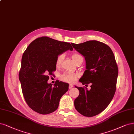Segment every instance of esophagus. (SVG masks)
<instances>
[{
    "label": "esophagus",
    "mask_w": 134,
    "mask_h": 134,
    "mask_svg": "<svg viewBox=\"0 0 134 134\" xmlns=\"http://www.w3.org/2000/svg\"><path fill=\"white\" fill-rule=\"evenodd\" d=\"M72 87H73V85L72 84H69V89H71Z\"/></svg>",
    "instance_id": "esophagus-1"
}]
</instances>
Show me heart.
I'll use <instances>...</instances> for the list:
<instances>
[{"label": "heart", "mask_w": 134, "mask_h": 134, "mask_svg": "<svg viewBox=\"0 0 134 134\" xmlns=\"http://www.w3.org/2000/svg\"><path fill=\"white\" fill-rule=\"evenodd\" d=\"M72 59L73 61L75 62V63L77 61V60L81 58L82 57L81 55L78 54H73L72 55ZM64 58V54H60L59 55V56L57 57L56 59V66L59 67L60 66L62 65V63L63 62V60ZM77 77V74L75 73H72V72H65L61 75V79L66 82H72L74 81Z\"/></svg>", "instance_id": "heart-1"}]
</instances>
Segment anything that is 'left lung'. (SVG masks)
Listing matches in <instances>:
<instances>
[{
  "label": "left lung",
  "instance_id": "1",
  "mask_svg": "<svg viewBox=\"0 0 134 134\" xmlns=\"http://www.w3.org/2000/svg\"><path fill=\"white\" fill-rule=\"evenodd\" d=\"M71 44L86 61V70L79 81L91 84L90 90L75 86L79 95L74 100L75 108L83 116H94L107 108L116 91L118 68L115 56L108 45L96 40Z\"/></svg>",
  "mask_w": 134,
  "mask_h": 134
}]
</instances>
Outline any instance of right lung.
<instances>
[{
  "instance_id": "add662e5",
  "label": "right lung",
  "mask_w": 134,
  "mask_h": 134,
  "mask_svg": "<svg viewBox=\"0 0 134 134\" xmlns=\"http://www.w3.org/2000/svg\"><path fill=\"white\" fill-rule=\"evenodd\" d=\"M73 50L69 43L47 36L36 39L23 53L19 78L25 100L34 111L48 114L56 110L60 99L69 89L68 83L48 84V75L56 70L58 55Z\"/></svg>"
}]
</instances>
